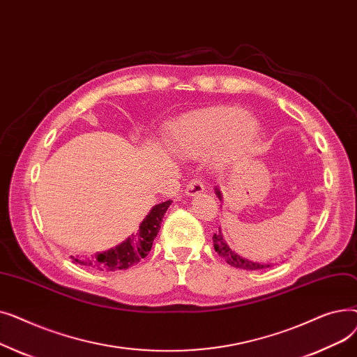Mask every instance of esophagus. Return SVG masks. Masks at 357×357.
Instances as JSON below:
<instances>
[{
  "label": "esophagus",
  "mask_w": 357,
  "mask_h": 357,
  "mask_svg": "<svg viewBox=\"0 0 357 357\" xmlns=\"http://www.w3.org/2000/svg\"><path fill=\"white\" fill-rule=\"evenodd\" d=\"M204 182L201 179H191L188 182V185H186V190H185V194L190 195V197H195L201 192H204Z\"/></svg>",
  "instance_id": "obj_1"
}]
</instances>
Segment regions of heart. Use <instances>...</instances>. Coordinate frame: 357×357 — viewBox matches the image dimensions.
Segmentation results:
<instances>
[{
  "instance_id": "1",
  "label": "heart",
  "mask_w": 357,
  "mask_h": 357,
  "mask_svg": "<svg viewBox=\"0 0 357 357\" xmlns=\"http://www.w3.org/2000/svg\"><path fill=\"white\" fill-rule=\"evenodd\" d=\"M259 124L240 107L220 105L183 117L176 126L178 143L188 152L199 153L226 142L229 153L240 152L256 137Z\"/></svg>"
}]
</instances>
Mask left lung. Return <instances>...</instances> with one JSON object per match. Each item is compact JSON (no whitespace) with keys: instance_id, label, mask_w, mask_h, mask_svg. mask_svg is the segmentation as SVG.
I'll use <instances>...</instances> for the list:
<instances>
[{"instance_id":"left-lung-1","label":"left lung","mask_w":357,"mask_h":357,"mask_svg":"<svg viewBox=\"0 0 357 357\" xmlns=\"http://www.w3.org/2000/svg\"><path fill=\"white\" fill-rule=\"evenodd\" d=\"M218 198L221 199V192L217 190L215 191ZM213 245H214V249L215 252L218 253L220 257H222L224 260L227 261V264L233 268H238V269H245V271H260V269H265V268H269L271 265L265 264H256V261H252V260H248L245 257H240L236 252H233L227 243L224 241L221 233H214L213 236Z\"/></svg>"}]
</instances>
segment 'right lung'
<instances>
[{
    "label": "right lung",
    "instance_id": "add662e5",
    "mask_svg": "<svg viewBox=\"0 0 357 357\" xmlns=\"http://www.w3.org/2000/svg\"><path fill=\"white\" fill-rule=\"evenodd\" d=\"M171 199L165 201L162 204L155 205V207L150 210V213L146 215V218L142 221L140 227L136 234H131L124 243L119 245L117 248L111 249L104 253H97V256L88 257V259H79V257H72L73 261L77 264L92 268L96 271L101 272H116V271H124L130 266H133L142 259H144L150 249H152L153 240L156 238L162 218L166 213V210L171 205Z\"/></svg>",
    "mask_w": 357,
    "mask_h": 357
}]
</instances>
